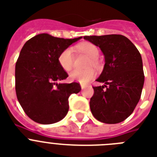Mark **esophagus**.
Listing matches in <instances>:
<instances>
[{
	"instance_id": "esophagus-1",
	"label": "esophagus",
	"mask_w": 157,
	"mask_h": 157,
	"mask_svg": "<svg viewBox=\"0 0 157 157\" xmlns=\"http://www.w3.org/2000/svg\"><path fill=\"white\" fill-rule=\"evenodd\" d=\"M86 85H85V84H81V87L82 90H84V89H86Z\"/></svg>"
}]
</instances>
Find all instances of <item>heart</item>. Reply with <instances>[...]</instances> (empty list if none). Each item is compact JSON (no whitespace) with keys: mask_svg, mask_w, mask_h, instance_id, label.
I'll use <instances>...</instances> for the list:
<instances>
[{"mask_svg":"<svg viewBox=\"0 0 157 157\" xmlns=\"http://www.w3.org/2000/svg\"><path fill=\"white\" fill-rule=\"evenodd\" d=\"M79 50L81 52L87 54L91 58V61H90V65L96 64V59L98 57L99 50L98 47L91 43H85L79 46ZM58 62L64 71H71L73 67L74 56L73 50L71 47L66 48L63 50L58 57ZM96 71L94 68H88L86 70H74L70 74V79L73 81H77L80 83L86 84L87 82L92 80L95 76Z\"/></svg>","mask_w":157,"mask_h":157,"instance_id":"heart-1","label":"heart"}]
</instances>
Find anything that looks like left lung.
Returning a JSON list of instances; mask_svg holds the SVG:
<instances>
[{
    "mask_svg": "<svg viewBox=\"0 0 157 157\" xmlns=\"http://www.w3.org/2000/svg\"><path fill=\"white\" fill-rule=\"evenodd\" d=\"M84 39L98 46L105 58L102 73L94 86L90 107L99 121L117 124L134 112L141 97L144 73L141 54L135 45L122 35L86 36Z\"/></svg>",
    "mask_w": 157,
    "mask_h": 157,
    "instance_id": "left-lung-1",
    "label": "left lung"
}]
</instances>
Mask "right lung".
<instances>
[{"label":"right lung","mask_w":157,"mask_h":157,"mask_svg":"<svg viewBox=\"0 0 157 157\" xmlns=\"http://www.w3.org/2000/svg\"><path fill=\"white\" fill-rule=\"evenodd\" d=\"M81 38L63 39L41 33L22 48L15 65L16 95L34 121L50 124L63 119L69 109V96L81 91L77 82L57 81L68 76L59 64V54Z\"/></svg>","instance_id":"1"}]
</instances>
